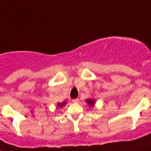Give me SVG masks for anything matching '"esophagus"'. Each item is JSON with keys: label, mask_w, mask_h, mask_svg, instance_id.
Listing matches in <instances>:
<instances>
[{"label": "esophagus", "mask_w": 151, "mask_h": 151, "mask_svg": "<svg viewBox=\"0 0 151 151\" xmlns=\"http://www.w3.org/2000/svg\"><path fill=\"white\" fill-rule=\"evenodd\" d=\"M78 101H79V99H73V103H78Z\"/></svg>", "instance_id": "34e87169"}]
</instances>
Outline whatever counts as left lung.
I'll return each mask as SVG.
<instances>
[{"instance_id":"1","label":"left lung","mask_w":151,"mask_h":151,"mask_svg":"<svg viewBox=\"0 0 151 151\" xmlns=\"http://www.w3.org/2000/svg\"><path fill=\"white\" fill-rule=\"evenodd\" d=\"M86 102L87 103V104H88L89 106L93 107V106L95 104V100L92 99H88L86 100Z\"/></svg>"}]
</instances>
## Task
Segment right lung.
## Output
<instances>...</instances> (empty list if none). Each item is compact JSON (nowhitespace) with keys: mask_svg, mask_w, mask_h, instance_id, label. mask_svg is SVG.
<instances>
[{"mask_svg":"<svg viewBox=\"0 0 151 151\" xmlns=\"http://www.w3.org/2000/svg\"><path fill=\"white\" fill-rule=\"evenodd\" d=\"M66 104H67V102H66V101H63L62 103H58V104H57V105H58L59 107H64Z\"/></svg>","mask_w":151,"mask_h":151,"instance_id":"1","label":"right lung"}]
</instances>
